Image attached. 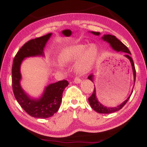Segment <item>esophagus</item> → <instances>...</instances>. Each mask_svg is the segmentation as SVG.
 I'll return each mask as SVG.
<instances>
[{"mask_svg":"<svg viewBox=\"0 0 147 147\" xmlns=\"http://www.w3.org/2000/svg\"><path fill=\"white\" fill-rule=\"evenodd\" d=\"M81 82H82V80L78 78H76L75 79H74V83H76V84H80Z\"/></svg>","mask_w":147,"mask_h":147,"instance_id":"34e87169","label":"esophagus"}]
</instances>
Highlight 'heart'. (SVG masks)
Returning a JSON list of instances; mask_svg holds the SVG:
<instances>
[{"mask_svg": "<svg viewBox=\"0 0 147 147\" xmlns=\"http://www.w3.org/2000/svg\"><path fill=\"white\" fill-rule=\"evenodd\" d=\"M98 49L95 44L88 46L82 44L74 45L66 47L60 53L59 61L65 64L75 61L74 69L77 73L84 74L89 71L93 67L97 57Z\"/></svg>", "mask_w": 147, "mask_h": 147, "instance_id": "obj_1", "label": "heart"}]
</instances>
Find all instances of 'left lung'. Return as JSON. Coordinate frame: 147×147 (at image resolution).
<instances>
[{"label":"left lung","instance_id":"1","mask_svg":"<svg viewBox=\"0 0 147 147\" xmlns=\"http://www.w3.org/2000/svg\"><path fill=\"white\" fill-rule=\"evenodd\" d=\"M91 33L94 34V35L99 36L100 35V32H94V31H91ZM101 39L104 41H106L107 43L110 44V47L112 48V49L114 50V51L117 52H123V53H125V55L124 56L125 57L127 58V59L129 60L130 62V64L132 65V74H133L134 76V82H135L136 80V70H135V67H134V64L133 62V60H132V57H130V55H131V53L129 51V49H128V47L126 46L122 43L120 40H118L117 38H116L115 36L112 35H104L101 37ZM88 79L91 80V81L94 83V75L93 74H90V75L88 77ZM132 90H133V88H132L131 94L130 95L128 96L127 99H126L125 101H124L122 104H120V105H118L116 107H108V106H106L102 104L100 102L98 101L97 96H96V88L94 87V90L92 93V96L88 98V101H89V103L92 108V109L95 110L96 112H98V113L100 114H110L112 113V112H115L118 110L121 109V108L123 107V106L126 104V102H128V100H129V98L131 96L132 93Z\"/></svg>","mask_w":147,"mask_h":147}]
</instances>
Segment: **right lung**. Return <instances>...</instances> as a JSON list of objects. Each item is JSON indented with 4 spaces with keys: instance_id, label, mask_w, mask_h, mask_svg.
Wrapping results in <instances>:
<instances>
[{
    "instance_id": "obj_1",
    "label": "right lung",
    "mask_w": 147,
    "mask_h": 147,
    "mask_svg": "<svg viewBox=\"0 0 147 147\" xmlns=\"http://www.w3.org/2000/svg\"><path fill=\"white\" fill-rule=\"evenodd\" d=\"M52 33L35 38L27 42L16 54L12 67V82L15 97L23 109L31 116L47 118L59 110L65 88L69 85L67 80H62L46 86L41 97L32 98L21 86V65L25 58L45 56L44 48Z\"/></svg>"
}]
</instances>
